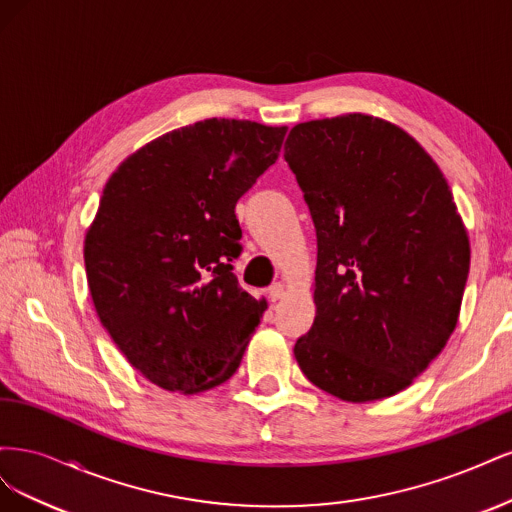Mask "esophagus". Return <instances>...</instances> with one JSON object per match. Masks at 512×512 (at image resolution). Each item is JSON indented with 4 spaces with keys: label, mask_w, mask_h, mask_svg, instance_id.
Here are the masks:
<instances>
[{
    "label": "esophagus",
    "mask_w": 512,
    "mask_h": 512,
    "mask_svg": "<svg viewBox=\"0 0 512 512\" xmlns=\"http://www.w3.org/2000/svg\"><path fill=\"white\" fill-rule=\"evenodd\" d=\"M284 294H286V288H284V284H282V282H275V284H271V288H269V299H271V301H280V299H284Z\"/></svg>",
    "instance_id": "esophagus-1"
}]
</instances>
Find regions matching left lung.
Here are the masks:
<instances>
[{
  "instance_id": "1",
  "label": "left lung",
  "mask_w": 512,
  "mask_h": 512,
  "mask_svg": "<svg viewBox=\"0 0 512 512\" xmlns=\"http://www.w3.org/2000/svg\"><path fill=\"white\" fill-rule=\"evenodd\" d=\"M284 158L318 237L316 318L294 344L305 378L365 404L408 389L453 335L470 239L440 166L395 123H297Z\"/></svg>"
}]
</instances>
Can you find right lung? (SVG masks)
Segmentation results:
<instances>
[{"mask_svg":"<svg viewBox=\"0 0 512 512\" xmlns=\"http://www.w3.org/2000/svg\"><path fill=\"white\" fill-rule=\"evenodd\" d=\"M286 130L196 121L136 149L104 185L83 247L91 301L128 363L164 391L226 382L265 314L267 301L232 273L235 207L275 164Z\"/></svg>","mask_w":512,"mask_h":512,"instance_id":"right-lung-1","label":"right lung"}]
</instances>
